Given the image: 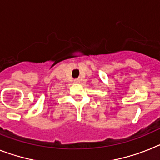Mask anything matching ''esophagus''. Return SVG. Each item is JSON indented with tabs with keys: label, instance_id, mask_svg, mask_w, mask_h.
<instances>
[{
	"label": "esophagus",
	"instance_id": "obj_1",
	"mask_svg": "<svg viewBox=\"0 0 160 160\" xmlns=\"http://www.w3.org/2000/svg\"><path fill=\"white\" fill-rule=\"evenodd\" d=\"M74 81H75V83H80V79H76V80H75Z\"/></svg>",
	"mask_w": 160,
	"mask_h": 160
}]
</instances>
